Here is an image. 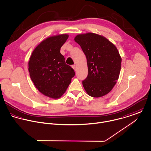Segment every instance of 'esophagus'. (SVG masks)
Returning <instances> with one entry per match:
<instances>
[{
  "label": "esophagus",
  "instance_id": "esophagus-1",
  "mask_svg": "<svg viewBox=\"0 0 151 151\" xmlns=\"http://www.w3.org/2000/svg\"><path fill=\"white\" fill-rule=\"evenodd\" d=\"M72 68H73L75 71H76V65H72Z\"/></svg>",
  "mask_w": 151,
  "mask_h": 151
}]
</instances>
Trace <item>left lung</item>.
<instances>
[{
  "mask_svg": "<svg viewBox=\"0 0 151 151\" xmlns=\"http://www.w3.org/2000/svg\"><path fill=\"white\" fill-rule=\"evenodd\" d=\"M74 40L87 58L88 75L83 80L85 90L93 97L107 94L116 84L120 71L122 59L117 49L104 37L93 33L78 35Z\"/></svg>",
  "mask_w": 151,
  "mask_h": 151,
  "instance_id": "left-lung-1",
  "label": "left lung"
}]
</instances>
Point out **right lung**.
<instances>
[{
    "mask_svg": "<svg viewBox=\"0 0 151 151\" xmlns=\"http://www.w3.org/2000/svg\"><path fill=\"white\" fill-rule=\"evenodd\" d=\"M67 34L49 37L34 50L28 63L30 77L37 88L50 98L58 99L65 92L74 70L66 64L60 49Z\"/></svg>",
    "mask_w": 151,
    "mask_h": 151,
    "instance_id": "right-lung-1",
    "label": "right lung"
}]
</instances>
